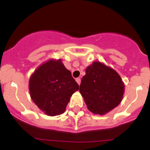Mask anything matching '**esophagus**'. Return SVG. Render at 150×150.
Here are the masks:
<instances>
[{"label": "esophagus", "instance_id": "34e87169", "mask_svg": "<svg viewBox=\"0 0 150 150\" xmlns=\"http://www.w3.org/2000/svg\"><path fill=\"white\" fill-rule=\"evenodd\" d=\"M76 82L78 83V85H80V83H81V79H80V78H76Z\"/></svg>", "mask_w": 150, "mask_h": 150}]
</instances>
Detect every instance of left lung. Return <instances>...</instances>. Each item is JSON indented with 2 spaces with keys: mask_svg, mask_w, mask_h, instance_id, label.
I'll return each mask as SVG.
<instances>
[{
  "mask_svg": "<svg viewBox=\"0 0 150 150\" xmlns=\"http://www.w3.org/2000/svg\"><path fill=\"white\" fill-rule=\"evenodd\" d=\"M125 85L117 72L100 62L86 69L79 92L90 112L104 115L114 109L123 98Z\"/></svg>",
  "mask_w": 150,
  "mask_h": 150,
  "instance_id": "obj_1",
  "label": "left lung"
}]
</instances>
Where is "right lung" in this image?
<instances>
[{"label":"right lung","instance_id":"obj_1","mask_svg":"<svg viewBox=\"0 0 150 150\" xmlns=\"http://www.w3.org/2000/svg\"><path fill=\"white\" fill-rule=\"evenodd\" d=\"M79 85L62 59H50L36 69L29 79V91L34 104L47 116L64 112Z\"/></svg>","mask_w":150,"mask_h":150}]
</instances>
